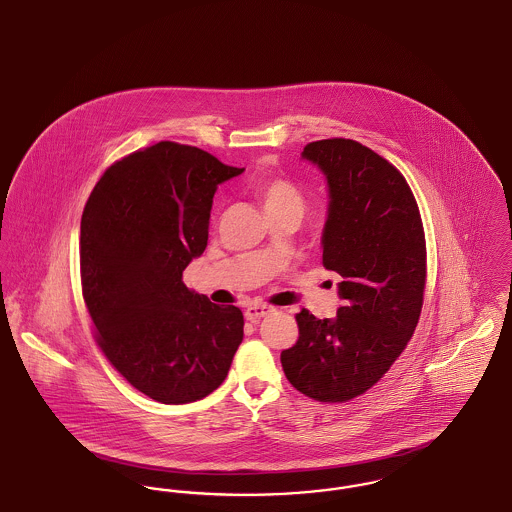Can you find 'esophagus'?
Instances as JSON below:
<instances>
[{
	"label": "esophagus",
	"mask_w": 512,
	"mask_h": 512,
	"mask_svg": "<svg viewBox=\"0 0 512 512\" xmlns=\"http://www.w3.org/2000/svg\"><path fill=\"white\" fill-rule=\"evenodd\" d=\"M268 313H272V309L267 305H249L245 309V318L247 320H257V318L267 317Z\"/></svg>",
	"instance_id": "34e87169"
}]
</instances>
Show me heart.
<instances>
[{
	"mask_svg": "<svg viewBox=\"0 0 512 512\" xmlns=\"http://www.w3.org/2000/svg\"><path fill=\"white\" fill-rule=\"evenodd\" d=\"M253 192L263 203L268 215L280 211H299L303 213V194L292 178L282 174H261L253 182Z\"/></svg>",
	"mask_w": 512,
	"mask_h": 512,
	"instance_id": "b5f03b06",
	"label": "heart"
}]
</instances>
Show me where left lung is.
I'll use <instances>...</instances> for the list:
<instances>
[{
  "label": "left lung",
  "instance_id": "8db88e82",
  "mask_svg": "<svg viewBox=\"0 0 512 512\" xmlns=\"http://www.w3.org/2000/svg\"><path fill=\"white\" fill-rule=\"evenodd\" d=\"M303 157L328 178L322 265L341 276L334 320L301 309L299 338L280 361L293 388L320 403L370 390L413 338L426 288L418 203L390 161L355 140L311 142Z\"/></svg>",
  "mask_w": 512,
  "mask_h": 512
}]
</instances>
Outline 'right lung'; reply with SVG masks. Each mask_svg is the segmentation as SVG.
I'll use <instances>...</instances> for the list:
<instances>
[{
    "label": "right lung",
    "mask_w": 512,
    "mask_h": 512,
    "mask_svg": "<svg viewBox=\"0 0 512 512\" xmlns=\"http://www.w3.org/2000/svg\"><path fill=\"white\" fill-rule=\"evenodd\" d=\"M244 169L194 146L159 142L115 161L80 222V282L94 340L147 397L192 403L224 382L244 315L182 282L209 240L213 195Z\"/></svg>",
    "instance_id": "add662e5"
}]
</instances>
